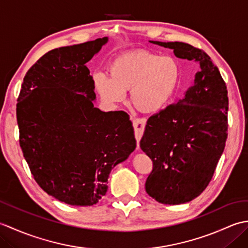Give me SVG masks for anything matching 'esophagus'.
Masks as SVG:
<instances>
[{
  "instance_id": "1",
  "label": "esophagus",
  "mask_w": 248,
  "mask_h": 248,
  "mask_svg": "<svg viewBox=\"0 0 248 248\" xmlns=\"http://www.w3.org/2000/svg\"><path fill=\"white\" fill-rule=\"evenodd\" d=\"M131 120L133 123V127H134V132H135V139L139 141L140 140L141 136H143V133L145 131V125H146V120L143 118H134L131 117Z\"/></svg>"
}]
</instances>
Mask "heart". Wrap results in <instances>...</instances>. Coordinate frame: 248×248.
Listing matches in <instances>:
<instances>
[{
	"instance_id": "obj_1",
	"label": "heart",
	"mask_w": 248,
	"mask_h": 248,
	"mask_svg": "<svg viewBox=\"0 0 248 248\" xmlns=\"http://www.w3.org/2000/svg\"><path fill=\"white\" fill-rule=\"evenodd\" d=\"M108 78L93 77L100 97L108 104L119 103L130 92V102L144 114H155L175 98L181 81V66L175 57L147 50L124 52L110 61Z\"/></svg>"
}]
</instances>
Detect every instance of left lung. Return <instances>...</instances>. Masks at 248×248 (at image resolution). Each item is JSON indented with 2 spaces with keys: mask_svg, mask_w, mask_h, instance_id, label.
<instances>
[{
  "mask_svg": "<svg viewBox=\"0 0 248 248\" xmlns=\"http://www.w3.org/2000/svg\"><path fill=\"white\" fill-rule=\"evenodd\" d=\"M150 43L199 65L183 97L149 117L140 143L154 163L146 192L161 203H186L208 186L224 151L228 92L218 68L204 51L178 41Z\"/></svg>",
  "mask_w": 248,
  "mask_h": 248,
  "instance_id": "left-lung-1",
  "label": "left lung"
}]
</instances>
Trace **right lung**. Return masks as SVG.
<instances>
[{"mask_svg":"<svg viewBox=\"0 0 248 248\" xmlns=\"http://www.w3.org/2000/svg\"><path fill=\"white\" fill-rule=\"evenodd\" d=\"M108 40L49 51L26 72L18 98L19 143L31 175L46 194L70 205L97 203L110 170L136 147L127 113L93 107L86 62Z\"/></svg>","mask_w":248,"mask_h":248,"instance_id":"obj_1","label":"right lung"}]
</instances>
